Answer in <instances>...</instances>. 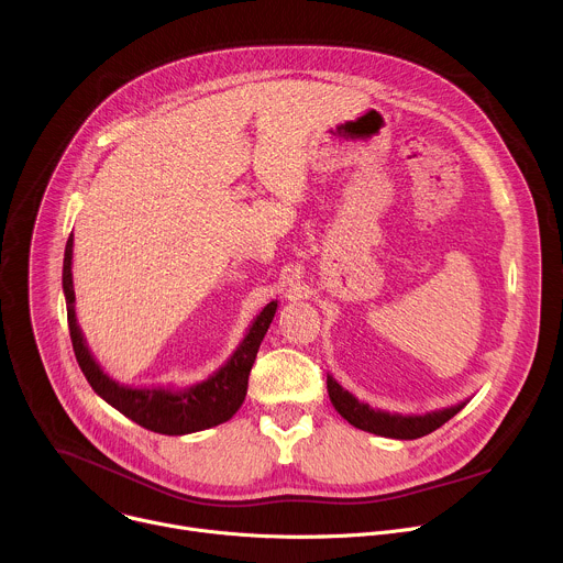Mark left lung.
<instances>
[{"label": "left lung", "mask_w": 563, "mask_h": 563, "mask_svg": "<svg viewBox=\"0 0 563 563\" xmlns=\"http://www.w3.org/2000/svg\"><path fill=\"white\" fill-rule=\"evenodd\" d=\"M328 391L334 408L343 419H347L354 428L378 434V437H389V439H419L443 423H448L463 406L448 408L441 412H432L426 417H400V415H387L380 410H372L365 404H358V400L345 391L332 376H328Z\"/></svg>", "instance_id": "8db88e82"}]
</instances>
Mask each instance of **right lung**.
I'll use <instances>...</instances> for the list:
<instances>
[{"label": "right lung", "instance_id": "obj_1", "mask_svg": "<svg viewBox=\"0 0 563 563\" xmlns=\"http://www.w3.org/2000/svg\"><path fill=\"white\" fill-rule=\"evenodd\" d=\"M70 258H73V233L66 240L64 250V272H62V285L64 296L68 305V332L75 358L79 363V369L85 372L91 387L107 400L109 406L120 410L126 419L135 421L137 426L157 432V434H191L200 432L213 426H220L229 421L238 408L243 406L247 396V383L250 372L254 367L258 347L269 330V323L276 313V302H269L261 316L254 320L245 341L233 352V356L227 361L224 367H220L211 378L183 389H131L124 385H118L111 380L100 365L93 361L82 332H79L75 323V294H73V278H70Z\"/></svg>", "mask_w": 563, "mask_h": 563}]
</instances>
